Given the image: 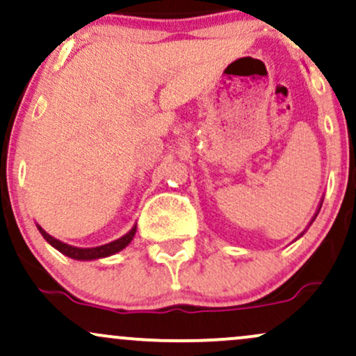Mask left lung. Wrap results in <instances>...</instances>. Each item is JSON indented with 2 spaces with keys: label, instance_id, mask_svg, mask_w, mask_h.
<instances>
[{
  "label": "left lung",
  "instance_id": "1",
  "mask_svg": "<svg viewBox=\"0 0 356 356\" xmlns=\"http://www.w3.org/2000/svg\"><path fill=\"white\" fill-rule=\"evenodd\" d=\"M321 204H323V199H321V201H320V206H318V209H316V212H314V216H313V218H312V220H309L308 227H309V226H312V224H313V220H314V219H316L318 212H320V209H321ZM308 227H306V229H305L303 232H301V234H300V236H298V238H296V239H300V238H301V236H303V234H305V232H306V231H308ZM296 239H295V241H296Z\"/></svg>",
  "mask_w": 356,
  "mask_h": 356
}]
</instances>
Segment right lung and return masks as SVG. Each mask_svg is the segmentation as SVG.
Segmentation results:
<instances>
[{
	"label": "right lung",
	"instance_id": "1",
	"mask_svg": "<svg viewBox=\"0 0 356 356\" xmlns=\"http://www.w3.org/2000/svg\"><path fill=\"white\" fill-rule=\"evenodd\" d=\"M36 227H38V231L42 232L44 241H47L50 246L58 249L61 254L72 257V259H76V261H93V259H102V257L117 254V252H120L122 249H125L130 243H132L134 236H136L137 232V224H134V227L127 232V234H124L122 238H118L115 241H112V243L102 244V246H95V248H76V246H70V244L63 243V241L53 238V236L48 234L40 224H36Z\"/></svg>",
	"mask_w": 356,
	"mask_h": 356
}]
</instances>
